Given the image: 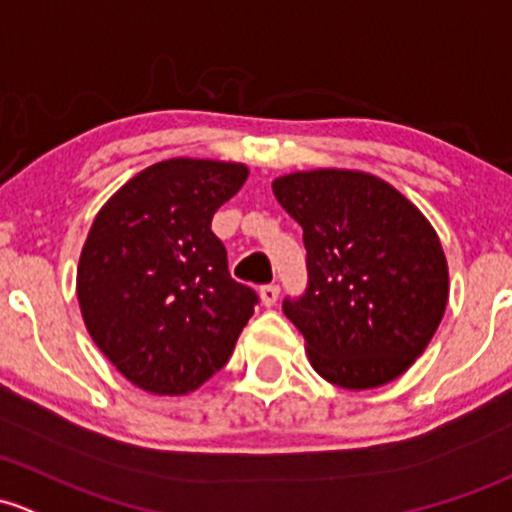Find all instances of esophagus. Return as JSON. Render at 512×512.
Listing matches in <instances>:
<instances>
[{
    "mask_svg": "<svg viewBox=\"0 0 512 512\" xmlns=\"http://www.w3.org/2000/svg\"><path fill=\"white\" fill-rule=\"evenodd\" d=\"M277 297H279L277 284H265V287L260 289V299H262V304H265V306L277 304Z\"/></svg>",
    "mask_w": 512,
    "mask_h": 512,
    "instance_id": "34e87169",
    "label": "esophagus"
}]
</instances>
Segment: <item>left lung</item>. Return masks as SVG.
Returning <instances> with one entry per match:
<instances>
[{
    "label": "left lung",
    "mask_w": 512,
    "mask_h": 512,
    "mask_svg": "<svg viewBox=\"0 0 512 512\" xmlns=\"http://www.w3.org/2000/svg\"><path fill=\"white\" fill-rule=\"evenodd\" d=\"M272 191L304 230L309 284L282 309L316 373L346 390L400 378L429 346L449 299L437 230L365 171H294Z\"/></svg>",
    "instance_id": "1"
}]
</instances>
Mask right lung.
I'll list each match as a JSON object with an SVG mask.
<instances>
[{
    "instance_id": "add662e5",
    "label": "right lung",
    "mask_w": 512,
    "mask_h": 512,
    "mask_svg": "<svg viewBox=\"0 0 512 512\" xmlns=\"http://www.w3.org/2000/svg\"><path fill=\"white\" fill-rule=\"evenodd\" d=\"M247 166L166 159L129 179L95 215L78 262V304L95 346L154 395H186L213 378L255 311L235 282L213 213Z\"/></svg>"
}]
</instances>
